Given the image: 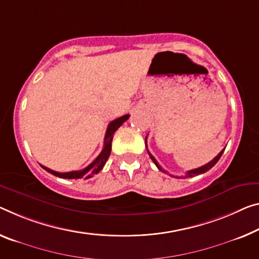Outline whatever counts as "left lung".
<instances>
[{
  "mask_svg": "<svg viewBox=\"0 0 259 259\" xmlns=\"http://www.w3.org/2000/svg\"><path fill=\"white\" fill-rule=\"evenodd\" d=\"M146 147H147V138H146ZM224 152H225V149H222L220 153L218 154V156H215L213 158L212 161L210 162H208L207 164H205V165H202V166H200V168H197V169H193V170H190V171H188V172H186V175L184 177H193V176H197V175H200V174H204V172H206V171H208L209 169H212L214 165L217 164V162L220 160V157H221V155L224 154ZM148 154H149V156H150V158H152V161L155 163V165L157 166L158 168V170H161V171H163V172H164V170H163L162 168H161V165L158 164L157 163V161H156V158H155L152 154H150L149 152H148Z\"/></svg>",
  "mask_w": 259,
  "mask_h": 259,
  "instance_id": "left-lung-1",
  "label": "left lung"
}]
</instances>
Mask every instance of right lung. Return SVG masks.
I'll use <instances>...</instances> for the list:
<instances>
[{
  "instance_id": "add662e5",
  "label": "right lung",
  "mask_w": 259,
  "mask_h": 259,
  "mask_svg": "<svg viewBox=\"0 0 259 259\" xmlns=\"http://www.w3.org/2000/svg\"><path fill=\"white\" fill-rule=\"evenodd\" d=\"M130 118V114H125L120 118H117L116 120H112L107 126L106 133H105V138H104V147H103V150L101 152V154L98 155L93 163L84 168L83 170H78V171H70V172H58V171L51 170L46 166H42V169H45L47 172H50L54 176L60 177V178H68V180H75V178H90L93 177L94 175L98 174L99 171L103 169V166L109 158L110 154H111V148H112V139H113V134L120 127L124 122Z\"/></svg>"
}]
</instances>
